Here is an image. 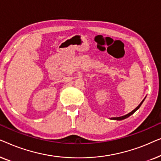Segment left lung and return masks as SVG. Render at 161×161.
Here are the masks:
<instances>
[{
  "label": "left lung",
  "mask_w": 161,
  "mask_h": 161,
  "mask_svg": "<svg viewBox=\"0 0 161 161\" xmlns=\"http://www.w3.org/2000/svg\"><path fill=\"white\" fill-rule=\"evenodd\" d=\"M145 98H146V97H145ZM145 98L144 99V100H143L142 101V103H141L140 104L138 105V106L136 107V108L133 110V111H132L131 112H130L129 114H126V115H125V116H119V117H112V118H111V119H113V120H122V119H127V117H129L130 116H131L132 114H133L134 113H135V112H136V111H137V110H138V108H139L140 106H141V105H142V103H143V102H144V101Z\"/></svg>",
  "instance_id": "1"
}]
</instances>
